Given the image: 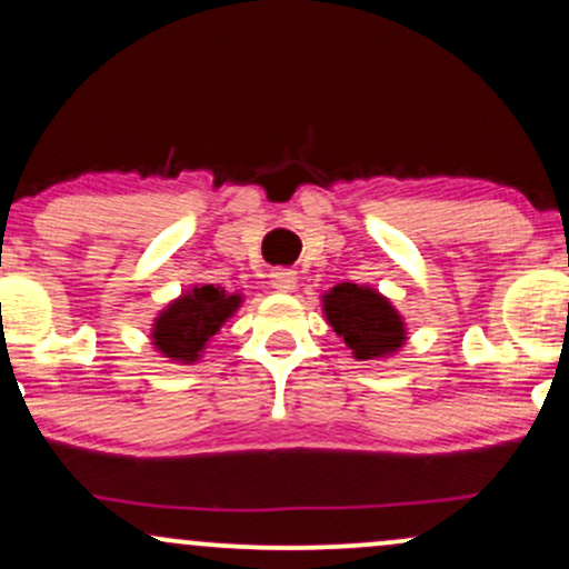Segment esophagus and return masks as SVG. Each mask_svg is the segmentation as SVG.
<instances>
[{
    "label": "esophagus",
    "instance_id": "obj_1",
    "mask_svg": "<svg viewBox=\"0 0 569 569\" xmlns=\"http://www.w3.org/2000/svg\"><path fill=\"white\" fill-rule=\"evenodd\" d=\"M270 283H272V289L280 291V293H291L293 289H297V272L280 267V270H272Z\"/></svg>",
    "mask_w": 569,
    "mask_h": 569
}]
</instances>
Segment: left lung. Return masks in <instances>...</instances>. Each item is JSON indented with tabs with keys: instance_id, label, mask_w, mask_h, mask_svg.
<instances>
[{
	"instance_id": "8db88e82",
	"label": "left lung",
	"mask_w": 569,
	"mask_h": 569,
	"mask_svg": "<svg viewBox=\"0 0 569 569\" xmlns=\"http://www.w3.org/2000/svg\"><path fill=\"white\" fill-rule=\"evenodd\" d=\"M326 323L345 339L356 361H380L407 345V323L385 293L371 286L337 283L321 293Z\"/></svg>"
}]
</instances>
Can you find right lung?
<instances>
[{
	"instance_id": "add662e5",
	"label": "right lung",
	"mask_w": 569,
	"mask_h": 569,
	"mask_svg": "<svg viewBox=\"0 0 569 569\" xmlns=\"http://www.w3.org/2000/svg\"><path fill=\"white\" fill-rule=\"evenodd\" d=\"M240 305L243 293H230L213 283H194L158 312L149 331L152 348L171 363H198L208 342L240 310Z\"/></svg>"
}]
</instances>
